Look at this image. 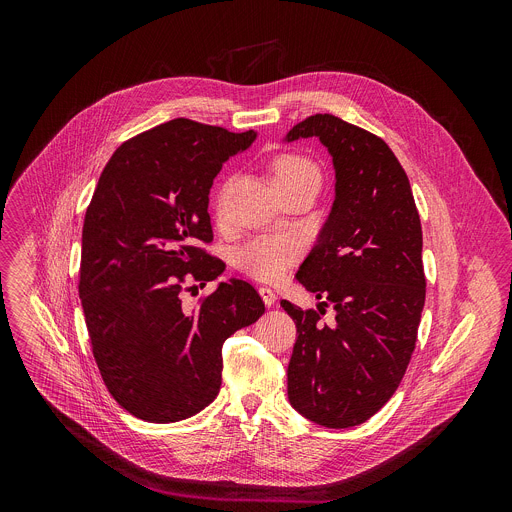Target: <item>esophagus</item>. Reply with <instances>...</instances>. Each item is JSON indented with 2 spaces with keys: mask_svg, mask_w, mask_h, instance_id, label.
Here are the masks:
<instances>
[{
  "mask_svg": "<svg viewBox=\"0 0 512 512\" xmlns=\"http://www.w3.org/2000/svg\"><path fill=\"white\" fill-rule=\"evenodd\" d=\"M259 294H261V298H263V302H265V306L267 308H271L273 304H275V291L271 289V287H259Z\"/></svg>",
  "mask_w": 512,
  "mask_h": 512,
  "instance_id": "1",
  "label": "esophagus"
}]
</instances>
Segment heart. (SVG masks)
I'll use <instances>...</instances> for the list:
<instances>
[{"label": "heart", "instance_id": "heart-1", "mask_svg": "<svg viewBox=\"0 0 512 512\" xmlns=\"http://www.w3.org/2000/svg\"><path fill=\"white\" fill-rule=\"evenodd\" d=\"M298 180L320 184V170L310 158L281 154L271 162V182L275 188ZM302 251V241L294 235H263L243 245L237 261L255 279L277 281L302 257Z\"/></svg>", "mask_w": 512, "mask_h": 512}]
</instances>
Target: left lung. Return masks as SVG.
Wrapping results in <instances>:
<instances>
[{
	"label": "left lung",
	"mask_w": 512,
	"mask_h": 512,
	"mask_svg": "<svg viewBox=\"0 0 512 512\" xmlns=\"http://www.w3.org/2000/svg\"><path fill=\"white\" fill-rule=\"evenodd\" d=\"M318 137L334 166V202L296 279L330 303L337 322L287 300L298 336L287 397L306 419L344 429L373 417L397 391L411 360L425 275L421 223L409 178L389 145L356 125L316 113L283 141Z\"/></svg>",
	"instance_id": "obj_1"
}]
</instances>
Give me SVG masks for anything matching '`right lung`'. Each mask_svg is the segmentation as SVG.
<instances>
[{
    "instance_id": "add662e5",
    "label": "right lung",
    "mask_w": 512,
    "mask_h": 512,
    "mask_svg": "<svg viewBox=\"0 0 512 512\" xmlns=\"http://www.w3.org/2000/svg\"><path fill=\"white\" fill-rule=\"evenodd\" d=\"M257 131L172 119L125 141L105 166L85 214L79 296L101 377L137 419L174 423L221 391L223 344L265 304L243 279L216 285L196 308L186 281L216 279L208 194L223 164Z\"/></svg>"
}]
</instances>
